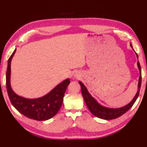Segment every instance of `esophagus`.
Returning a JSON list of instances; mask_svg holds the SVG:
<instances>
[{
	"instance_id": "obj_1",
	"label": "esophagus",
	"mask_w": 147,
	"mask_h": 147,
	"mask_svg": "<svg viewBox=\"0 0 147 147\" xmlns=\"http://www.w3.org/2000/svg\"><path fill=\"white\" fill-rule=\"evenodd\" d=\"M74 76H75V78H80V75L78 74H76L75 75H74Z\"/></svg>"
}]
</instances>
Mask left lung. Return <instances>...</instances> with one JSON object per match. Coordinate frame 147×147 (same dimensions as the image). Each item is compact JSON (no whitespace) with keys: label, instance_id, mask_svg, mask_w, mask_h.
Listing matches in <instances>:
<instances>
[{"label":"left lung","instance_id":"1","mask_svg":"<svg viewBox=\"0 0 147 147\" xmlns=\"http://www.w3.org/2000/svg\"><path fill=\"white\" fill-rule=\"evenodd\" d=\"M130 46L132 47L131 44H130ZM136 56H137V58H138V56L137 54H136ZM138 67L139 68V73H140V75H139V82H138V92H137L136 96H134L133 100H131L130 103L127 104V105L124 106L120 108H115V109L109 108L100 105V104H98L97 102V101H96L95 99H94L93 96L91 95L90 93L88 92V89H87V88H86V86H84L81 82H79L80 85L81 86L82 94L84 100H85V102L87 106H88V109H89V111H91L93 115L97 117L98 118L106 119V120H111V119L118 118L119 117L123 115L124 113H125L126 111H128L129 109L131 108V106L134 105V104L135 103L136 100L138 97L139 94V91H140V88H141V66H140V64L139 63V61L138 62Z\"/></svg>","mask_w":147,"mask_h":147}]
</instances>
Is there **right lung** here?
Listing matches in <instances>:
<instances>
[{
    "instance_id": "1",
    "label": "right lung",
    "mask_w": 147,
    "mask_h": 147,
    "mask_svg": "<svg viewBox=\"0 0 147 147\" xmlns=\"http://www.w3.org/2000/svg\"><path fill=\"white\" fill-rule=\"evenodd\" d=\"M16 51V49L9 57L6 71V89L11 104L20 113L34 120L46 121L53 117L61 108L65 92L70 80H65L41 98L28 99L17 95L12 90L10 85L11 61Z\"/></svg>"
}]
</instances>
